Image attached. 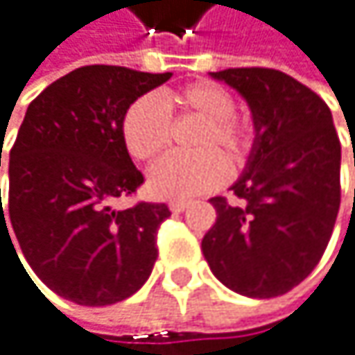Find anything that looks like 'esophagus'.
Returning a JSON list of instances; mask_svg holds the SVG:
<instances>
[{"label":"esophagus","instance_id":"obj_1","mask_svg":"<svg viewBox=\"0 0 355 355\" xmlns=\"http://www.w3.org/2000/svg\"><path fill=\"white\" fill-rule=\"evenodd\" d=\"M168 206H170V210H172L174 214H181V212H185V208H187L189 204L183 202V200H176V202H170Z\"/></svg>","mask_w":355,"mask_h":355}]
</instances>
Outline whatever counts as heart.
<instances>
[{"mask_svg": "<svg viewBox=\"0 0 355 355\" xmlns=\"http://www.w3.org/2000/svg\"><path fill=\"white\" fill-rule=\"evenodd\" d=\"M183 118L204 120L193 139L200 153H172L151 168L149 189L164 200H189L220 187L229 174L226 160L235 168L243 166L256 145V128L235 112L233 93L218 83L198 80L164 91L159 101L151 95L137 97L120 126L126 151L139 162L153 159L170 145L172 122Z\"/></svg>", "mask_w": 355, "mask_h": 355, "instance_id": "1", "label": "heart"}]
</instances>
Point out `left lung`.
<instances>
[{
	"mask_svg": "<svg viewBox=\"0 0 355 355\" xmlns=\"http://www.w3.org/2000/svg\"><path fill=\"white\" fill-rule=\"evenodd\" d=\"M250 103L256 145L231 187L241 206L212 198L216 223L202 241L214 277L248 297H279L320 262L341 204V143L329 105L272 68L212 72Z\"/></svg>",
	"mask_w": 355,
	"mask_h": 355,
	"instance_id": "left-lung-1",
	"label": "left lung"
}]
</instances>
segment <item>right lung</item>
Here are the masks:
<instances>
[{
	"mask_svg": "<svg viewBox=\"0 0 355 355\" xmlns=\"http://www.w3.org/2000/svg\"><path fill=\"white\" fill-rule=\"evenodd\" d=\"M170 76L83 66L51 83L26 110L10 149L0 233L10 239V223L28 266L64 300L110 306L130 297L151 275L168 206L139 202L118 212L110 204L143 185L124 147L122 116Z\"/></svg>",
	"mask_w": 355,
	"mask_h": 355,
	"instance_id": "right-lung-1",
	"label": "right lung"
}]
</instances>
